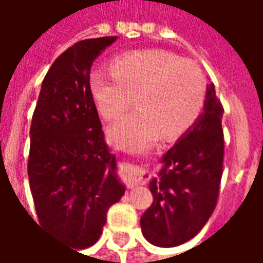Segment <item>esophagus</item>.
Wrapping results in <instances>:
<instances>
[{
	"mask_svg": "<svg viewBox=\"0 0 263 263\" xmlns=\"http://www.w3.org/2000/svg\"><path fill=\"white\" fill-rule=\"evenodd\" d=\"M126 179L129 184H143L151 179V173L148 169H145L142 166H131L126 171Z\"/></svg>",
	"mask_w": 263,
	"mask_h": 263,
	"instance_id": "obj_1",
	"label": "esophagus"
}]
</instances>
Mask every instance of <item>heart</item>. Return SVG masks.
I'll return each mask as SVG.
<instances>
[{
	"label": "heart",
	"instance_id": "b5f03b06",
	"mask_svg": "<svg viewBox=\"0 0 263 263\" xmlns=\"http://www.w3.org/2000/svg\"><path fill=\"white\" fill-rule=\"evenodd\" d=\"M112 69L90 73V92L107 120L120 117L135 97L138 111L124 115L108 128L114 146L128 152L151 148L160 135L180 137L197 121L207 84L201 70L176 54L151 49L112 60Z\"/></svg>",
	"mask_w": 263,
	"mask_h": 263
}]
</instances>
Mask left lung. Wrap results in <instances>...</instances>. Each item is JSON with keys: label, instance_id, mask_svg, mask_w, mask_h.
Instances as JSON below:
<instances>
[{"label": "left lung", "instance_id": "obj_1", "mask_svg": "<svg viewBox=\"0 0 263 263\" xmlns=\"http://www.w3.org/2000/svg\"><path fill=\"white\" fill-rule=\"evenodd\" d=\"M224 109L207 84L203 112L166 152L149 182L154 201L141 217L146 241L172 248L196 237L213 214L222 175Z\"/></svg>", "mask_w": 263, "mask_h": 263}]
</instances>
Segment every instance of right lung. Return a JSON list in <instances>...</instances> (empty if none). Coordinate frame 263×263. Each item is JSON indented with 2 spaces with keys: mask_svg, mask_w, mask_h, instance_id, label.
I'll list each match as a JSON object with an SVG mask.
<instances>
[{
  "mask_svg": "<svg viewBox=\"0 0 263 263\" xmlns=\"http://www.w3.org/2000/svg\"><path fill=\"white\" fill-rule=\"evenodd\" d=\"M115 36L80 41L45 76L31 124L28 177L39 224L74 249L97 242L125 193L90 92L92 62Z\"/></svg>",
  "mask_w": 263,
  "mask_h": 263,
  "instance_id": "right-lung-1",
  "label": "right lung"
}]
</instances>
